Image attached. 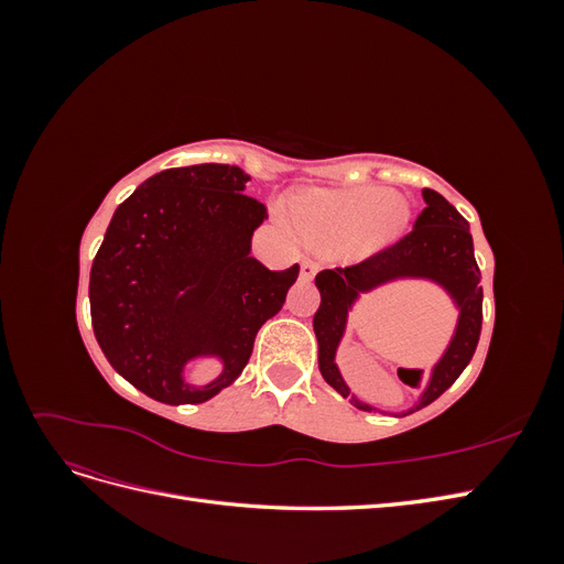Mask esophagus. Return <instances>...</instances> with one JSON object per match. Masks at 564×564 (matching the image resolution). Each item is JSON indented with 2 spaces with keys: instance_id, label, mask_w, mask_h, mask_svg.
<instances>
[{
  "instance_id": "obj_1",
  "label": "esophagus",
  "mask_w": 564,
  "mask_h": 564,
  "mask_svg": "<svg viewBox=\"0 0 564 564\" xmlns=\"http://www.w3.org/2000/svg\"><path fill=\"white\" fill-rule=\"evenodd\" d=\"M319 270V263L315 259H303L301 261V280L311 282L315 278V272Z\"/></svg>"
}]
</instances>
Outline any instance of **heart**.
<instances>
[{
	"label": "heart",
	"mask_w": 564,
	"mask_h": 564,
	"mask_svg": "<svg viewBox=\"0 0 564 564\" xmlns=\"http://www.w3.org/2000/svg\"><path fill=\"white\" fill-rule=\"evenodd\" d=\"M406 202L381 187L313 191L292 202V224L305 242L324 249H377L402 232Z\"/></svg>",
	"instance_id": "heart-1"
}]
</instances>
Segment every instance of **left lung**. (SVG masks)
<instances>
[{
	"label": "left lung",
	"mask_w": 564,
	"mask_h": 564,
	"mask_svg": "<svg viewBox=\"0 0 564 564\" xmlns=\"http://www.w3.org/2000/svg\"><path fill=\"white\" fill-rule=\"evenodd\" d=\"M423 199L425 209L419 214L414 228L395 245L367 256L360 263L322 270L315 278L322 299L313 317L319 346V371L324 381L365 412H371L373 406L350 395V388L334 362L336 348L346 332L348 311L362 292H371L392 280L423 278L445 286L458 305L454 338L442 360L433 367L429 381H423L421 369H398V377L406 386H423L416 409L437 400L460 377L477 348V340H480L482 275L473 253L468 220L431 187H423Z\"/></svg>",
	"instance_id": "8db88e82"
}]
</instances>
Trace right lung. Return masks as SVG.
Listing matches in <instances>:
<instances>
[{
    "label": "right lung",
    "instance_id": "1",
    "mask_svg": "<svg viewBox=\"0 0 564 564\" xmlns=\"http://www.w3.org/2000/svg\"><path fill=\"white\" fill-rule=\"evenodd\" d=\"M230 164L166 169L119 204L89 280L91 324L117 373L164 404L207 402L247 367L253 338L278 315L299 263L268 270L251 251L265 204L245 195ZM199 354L225 362L195 389L184 365Z\"/></svg>",
    "mask_w": 564,
    "mask_h": 564
}]
</instances>
